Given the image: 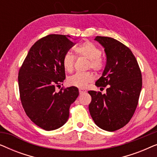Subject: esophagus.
Segmentation results:
<instances>
[{"instance_id":"1","label":"esophagus","mask_w":157,"mask_h":157,"mask_svg":"<svg viewBox=\"0 0 157 157\" xmlns=\"http://www.w3.org/2000/svg\"><path fill=\"white\" fill-rule=\"evenodd\" d=\"M86 92V90L84 89H79V94H84Z\"/></svg>"}]
</instances>
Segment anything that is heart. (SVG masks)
<instances>
[{
  "label": "heart",
  "instance_id": "b5f03b06",
  "mask_svg": "<svg viewBox=\"0 0 157 157\" xmlns=\"http://www.w3.org/2000/svg\"><path fill=\"white\" fill-rule=\"evenodd\" d=\"M75 51L79 56H82L89 60V67L98 71L102 68V62L100 57L101 51L93 43L86 41L77 46ZM62 64L66 71L71 72L74 66V56L70 52H66L62 59ZM94 75L90 72H77L68 78V83L78 88H85L88 83L94 80Z\"/></svg>",
  "mask_w": 157,
  "mask_h": 157
}]
</instances>
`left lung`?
<instances>
[{"instance_id":"1","label":"left lung","mask_w":157,"mask_h":157,"mask_svg":"<svg viewBox=\"0 0 157 157\" xmlns=\"http://www.w3.org/2000/svg\"><path fill=\"white\" fill-rule=\"evenodd\" d=\"M94 40L104 48L106 56L104 70L95 85L108 86L104 94L89 91V112L98 127L113 132L124 127L134 115L142 87L141 73L136 58L125 45L104 36Z\"/></svg>"}]
</instances>
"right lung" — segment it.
I'll return each instance as SVG.
<instances>
[{
    "mask_svg": "<svg viewBox=\"0 0 157 157\" xmlns=\"http://www.w3.org/2000/svg\"><path fill=\"white\" fill-rule=\"evenodd\" d=\"M71 36L51 34L33 45L18 74L21 103L29 119L43 129H57L66 124L78 88L56 91L66 78L64 54L74 46Z\"/></svg>",
    "mask_w": 157,
    "mask_h": 157,
    "instance_id": "1",
    "label": "right lung"
}]
</instances>
